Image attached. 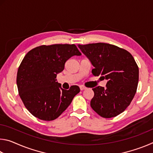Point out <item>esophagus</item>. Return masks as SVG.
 I'll use <instances>...</instances> for the list:
<instances>
[{"instance_id": "34e87169", "label": "esophagus", "mask_w": 153, "mask_h": 153, "mask_svg": "<svg viewBox=\"0 0 153 153\" xmlns=\"http://www.w3.org/2000/svg\"><path fill=\"white\" fill-rule=\"evenodd\" d=\"M79 88H80V90H84L86 89V88L84 87V86H79Z\"/></svg>"}]
</instances>
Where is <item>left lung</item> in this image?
Here are the masks:
<instances>
[{
	"label": "left lung",
	"instance_id": "1",
	"mask_svg": "<svg viewBox=\"0 0 153 153\" xmlns=\"http://www.w3.org/2000/svg\"><path fill=\"white\" fill-rule=\"evenodd\" d=\"M94 68L92 75L107 79L105 88H92L94 97L90 106L104 118H111L123 112L130 105L137 90L139 69L128 51L107 43L78 45Z\"/></svg>",
	"mask_w": 153,
	"mask_h": 153
}]
</instances>
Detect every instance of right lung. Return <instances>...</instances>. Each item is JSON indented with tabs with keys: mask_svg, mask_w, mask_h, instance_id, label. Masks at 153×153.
<instances>
[{
	"mask_svg": "<svg viewBox=\"0 0 153 153\" xmlns=\"http://www.w3.org/2000/svg\"><path fill=\"white\" fill-rule=\"evenodd\" d=\"M81 55L76 45L67 44L39 46L25 55L18 69L17 85L23 103L34 117L55 120L80 92L77 86L61 88L56 78L69 58Z\"/></svg>",
	"mask_w": 153,
	"mask_h": 153,
	"instance_id": "obj_1",
	"label": "right lung"
}]
</instances>
